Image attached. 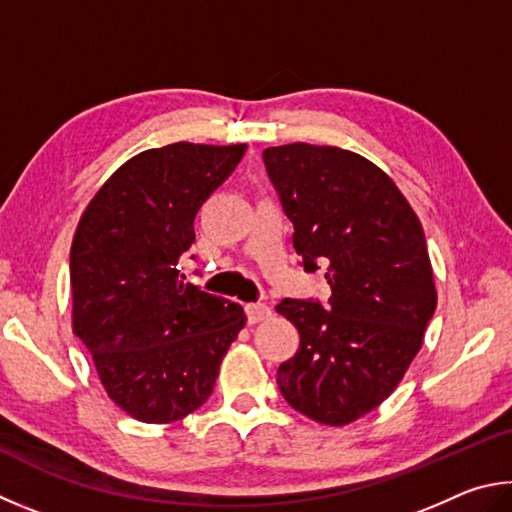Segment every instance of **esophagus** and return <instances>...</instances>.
Masks as SVG:
<instances>
[{"label":"esophagus","mask_w":512,"mask_h":512,"mask_svg":"<svg viewBox=\"0 0 512 512\" xmlns=\"http://www.w3.org/2000/svg\"><path fill=\"white\" fill-rule=\"evenodd\" d=\"M267 317H272V308L265 306V303H249L247 306L249 324H258V321H265Z\"/></svg>","instance_id":"34e87169"}]
</instances>
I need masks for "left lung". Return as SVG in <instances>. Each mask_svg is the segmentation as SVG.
Instances as JSON below:
<instances>
[{
    "mask_svg": "<svg viewBox=\"0 0 512 512\" xmlns=\"http://www.w3.org/2000/svg\"><path fill=\"white\" fill-rule=\"evenodd\" d=\"M263 159L303 270L324 265L330 285L328 308L299 299L276 306L301 335L276 382L299 414L330 427L355 423L405 378L436 310L423 224L396 182L357 152L288 143Z\"/></svg>",
    "mask_w": 512,
    "mask_h": 512,
    "instance_id": "8db88e82",
    "label": "left lung"
}]
</instances>
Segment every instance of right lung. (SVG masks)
<instances>
[{"instance_id": "right-lung-1", "label": "right lung", "mask_w": 512, "mask_h": 512, "mask_svg": "<svg viewBox=\"0 0 512 512\" xmlns=\"http://www.w3.org/2000/svg\"><path fill=\"white\" fill-rule=\"evenodd\" d=\"M247 143L177 141L125 161L80 215L71 242V328L125 414L166 425L211 396L222 357L247 324L240 303L184 283L202 202Z\"/></svg>"}]
</instances>
